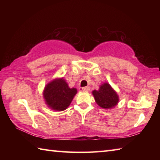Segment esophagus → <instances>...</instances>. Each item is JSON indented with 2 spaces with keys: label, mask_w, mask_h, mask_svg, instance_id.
I'll return each instance as SVG.
<instances>
[{
  "label": "esophagus",
  "mask_w": 160,
  "mask_h": 160,
  "mask_svg": "<svg viewBox=\"0 0 160 160\" xmlns=\"http://www.w3.org/2000/svg\"><path fill=\"white\" fill-rule=\"evenodd\" d=\"M82 91H84V92H88L90 91V88L89 87H84L82 88Z\"/></svg>",
  "instance_id": "esophagus-1"
}]
</instances>
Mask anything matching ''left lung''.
<instances>
[{
  "instance_id": "obj_1",
  "label": "left lung",
  "mask_w": 160,
  "mask_h": 160,
  "mask_svg": "<svg viewBox=\"0 0 160 160\" xmlns=\"http://www.w3.org/2000/svg\"><path fill=\"white\" fill-rule=\"evenodd\" d=\"M94 99L98 106L102 108L109 109L116 106L119 97L115 91L108 83L105 82L100 87L99 90L92 91Z\"/></svg>"
}]
</instances>
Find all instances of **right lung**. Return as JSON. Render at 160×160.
I'll use <instances>...</instances> for the list:
<instances>
[{
    "label": "right lung",
    "mask_w": 160,
    "mask_h": 160,
    "mask_svg": "<svg viewBox=\"0 0 160 160\" xmlns=\"http://www.w3.org/2000/svg\"><path fill=\"white\" fill-rule=\"evenodd\" d=\"M76 93V88H69L62 78H56L47 84L43 91V97L48 107L61 111L69 106Z\"/></svg>",
    "instance_id": "right-lung-1"
}]
</instances>
